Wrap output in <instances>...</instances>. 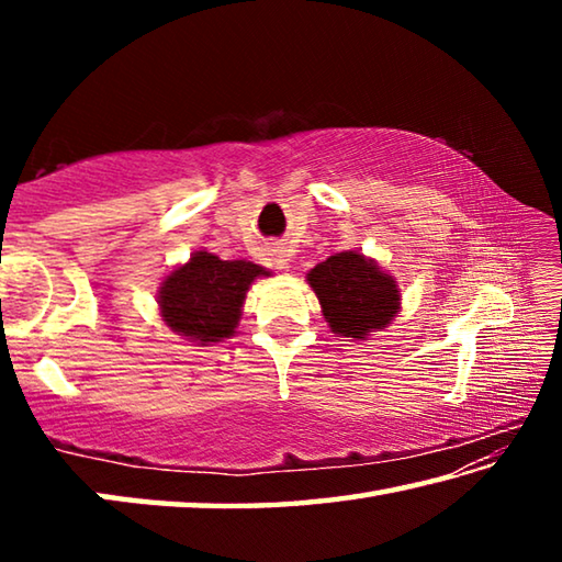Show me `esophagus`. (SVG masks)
Segmentation results:
<instances>
[{
    "label": "esophagus",
    "instance_id": "1",
    "mask_svg": "<svg viewBox=\"0 0 562 562\" xmlns=\"http://www.w3.org/2000/svg\"><path fill=\"white\" fill-rule=\"evenodd\" d=\"M272 255V265H274V268H284V265H288V258H284V252L282 250H272L270 252Z\"/></svg>",
    "mask_w": 562,
    "mask_h": 562
}]
</instances>
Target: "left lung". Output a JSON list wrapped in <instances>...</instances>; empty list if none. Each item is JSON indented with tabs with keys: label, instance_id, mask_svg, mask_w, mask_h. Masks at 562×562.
Returning a JSON list of instances; mask_svg holds the SVG:
<instances>
[{
	"label": "left lung",
	"instance_id": "8db88e82",
	"mask_svg": "<svg viewBox=\"0 0 562 562\" xmlns=\"http://www.w3.org/2000/svg\"><path fill=\"white\" fill-rule=\"evenodd\" d=\"M307 282L317 292L322 315L331 331L364 339L369 331L386 327L398 312V288L357 250L337 252L310 270Z\"/></svg>",
	"mask_w": 562,
	"mask_h": 562
}]
</instances>
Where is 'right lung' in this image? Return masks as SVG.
I'll list each match as a JSON object with an SVG mask.
<instances>
[{"label":"right lung","mask_w":562,"mask_h":562,"mask_svg":"<svg viewBox=\"0 0 562 562\" xmlns=\"http://www.w3.org/2000/svg\"><path fill=\"white\" fill-rule=\"evenodd\" d=\"M265 268L247 260H221L211 252H195L188 265L164 280L158 292L160 317L178 335L198 345H211L231 337L250 282Z\"/></svg>","instance_id":"right-lung-1"}]
</instances>
